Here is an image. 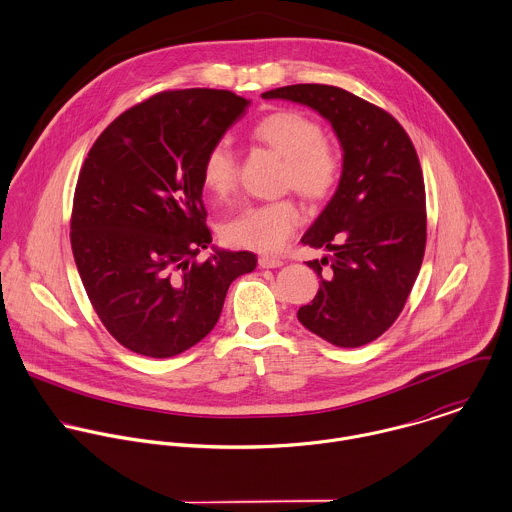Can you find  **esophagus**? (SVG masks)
<instances>
[{"label":"esophagus","instance_id":"esophagus-1","mask_svg":"<svg viewBox=\"0 0 512 512\" xmlns=\"http://www.w3.org/2000/svg\"><path fill=\"white\" fill-rule=\"evenodd\" d=\"M283 265V259L279 257H271V255H261L259 257V267L261 269H277Z\"/></svg>","mask_w":512,"mask_h":512}]
</instances>
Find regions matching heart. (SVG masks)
Segmentation results:
<instances>
[{
	"instance_id": "b5f03b06",
	"label": "heart",
	"mask_w": 512,
	"mask_h": 512,
	"mask_svg": "<svg viewBox=\"0 0 512 512\" xmlns=\"http://www.w3.org/2000/svg\"><path fill=\"white\" fill-rule=\"evenodd\" d=\"M251 138L285 158L283 190H295L308 202L328 200L342 180V156L328 140L322 126L303 112L277 110L263 116ZM239 180L237 156L225 144H213L202 164V184L217 198H229ZM303 215L293 200L249 205L223 225L227 243L261 253L279 251L299 227Z\"/></svg>"
}]
</instances>
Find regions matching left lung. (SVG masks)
<instances>
[{"label": "left lung", "instance_id": "obj_1", "mask_svg": "<svg viewBox=\"0 0 512 512\" xmlns=\"http://www.w3.org/2000/svg\"><path fill=\"white\" fill-rule=\"evenodd\" d=\"M263 99L307 104L340 140L342 180L301 239L332 255L308 261L320 289L297 316L334 346H364L396 322L423 261L427 215L417 152L390 112L344 89L291 85Z\"/></svg>", "mask_w": 512, "mask_h": 512}]
</instances>
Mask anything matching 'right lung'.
I'll return each mask as SVG.
<instances>
[{"label":"right lung","instance_id":"obj_1","mask_svg":"<svg viewBox=\"0 0 512 512\" xmlns=\"http://www.w3.org/2000/svg\"><path fill=\"white\" fill-rule=\"evenodd\" d=\"M231 91H164L114 118L79 174L73 257L104 328L128 350L170 358L215 326L229 285L257 267L249 251L204 261L202 164L245 114Z\"/></svg>","mask_w":512,"mask_h":512}]
</instances>
